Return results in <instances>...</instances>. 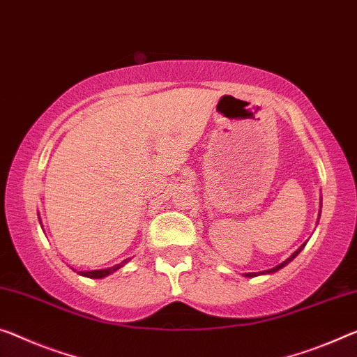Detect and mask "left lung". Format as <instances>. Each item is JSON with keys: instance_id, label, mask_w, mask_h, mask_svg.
<instances>
[{"instance_id": "1", "label": "left lung", "mask_w": 357, "mask_h": 357, "mask_svg": "<svg viewBox=\"0 0 357 357\" xmlns=\"http://www.w3.org/2000/svg\"><path fill=\"white\" fill-rule=\"evenodd\" d=\"M319 215H321V213H319ZM305 245H306V244H301V245H300V248H298V250H295V252H294V254H292V255H290V257H289V259H287L286 261H282V263H281V265L274 266V268H271V270H266V271H260V273H245V274H244V276H245V278H254V276H259V274H271V273H276V271H279V270H281V268H284V266H286L289 261H292V260L295 259V257H297V255L300 254V252H301V249H303V248H305Z\"/></svg>"}]
</instances>
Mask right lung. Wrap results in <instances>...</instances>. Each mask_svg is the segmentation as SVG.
I'll return each mask as SVG.
<instances>
[{"label": "right lung", "mask_w": 357, "mask_h": 357, "mask_svg": "<svg viewBox=\"0 0 357 357\" xmlns=\"http://www.w3.org/2000/svg\"><path fill=\"white\" fill-rule=\"evenodd\" d=\"M40 223H41V220H40ZM128 261H129V259H126L124 261L118 263V265H114V266H112V268H105V270H94V271H78V274H81V276H84V278H91V279H102V278L108 276V274H112V273H114V271H116V270H119V268L124 266L126 263H128Z\"/></svg>", "instance_id": "1"}]
</instances>
